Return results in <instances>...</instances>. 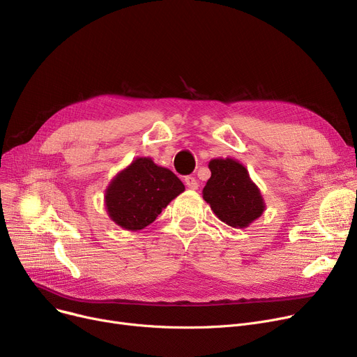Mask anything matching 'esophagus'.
I'll return each instance as SVG.
<instances>
[{"label":"esophagus","instance_id":"obj_1","mask_svg":"<svg viewBox=\"0 0 357 357\" xmlns=\"http://www.w3.org/2000/svg\"><path fill=\"white\" fill-rule=\"evenodd\" d=\"M183 182L186 185V188H190V190H197L198 188V181L194 176H186L183 179Z\"/></svg>","mask_w":357,"mask_h":357}]
</instances>
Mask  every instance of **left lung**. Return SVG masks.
<instances>
[{
    "instance_id": "left-lung-1",
    "label": "left lung",
    "mask_w": 357,
    "mask_h": 357,
    "mask_svg": "<svg viewBox=\"0 0 357 357\" xmlns=\"http://www.w3.org/2000/svg\"><path fill=\"white\" fill-rule=\"evenodd\" d=\"M208 167L211 178L204 186L202 198L227 226L249 227L264 214L266 204L248 169L233 158L211 159Z\"/></svg>"
}]
</instances>
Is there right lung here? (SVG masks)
<instances>
[{
  "mask_svg": "<svg viewBox=\"0 0 357 357\" xmlns=\"http://www.w3.org/2000/svg\"><path fill=\"white\" fill-rule=\"evenodd\" d=\"M183 191V183L172 171L150 158H136L108 183L105 210L117 226L137 231L152 224Z\"/></svg>",
  "mask_w": 357,
  "mask_h": 357,
  "instance_id": "1",
  "label": "right lung"
}]
</instances>
